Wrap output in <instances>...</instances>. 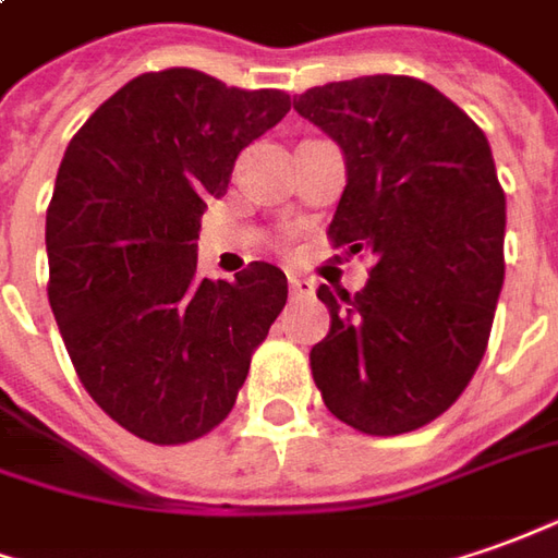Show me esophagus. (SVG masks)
I'll return each instance as SVG.
<instances>
[{"label": "esophagus", "mask_w": 558, "mask_h": 558, "mask_svg": "<svg viewBox=\"0 0 558 558\" xmlns=\"http://www.w3.org/2000/svg\"><path fill=\"white\" fill-rule=\"evenodd\" d=\"M314 293V283H311V280H305V278H290V295H293V299H308V295Z\"/></svg>", "instance_id": "esophagus-1"}]
</instances>
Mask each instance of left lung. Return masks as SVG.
Listing matches in <instances>:
<instances>
[{"label":"left lung","mask_w":558,"mask_h":558,"mask_svg":"<svg viewBox=\"0 0 558 558\" xmlns=\"http://www.w3.org/2000/svg\"><path fill=\"white\" fill-rule=\"evenodd\" d=\"M344 151L332 247L373 250L360 293L329 290L311 375L339 422L373 437L430 424L486 354L504 283L507 201L486 134L412 75H363L293 97Z\"/></svg>","instance_id":"left-lung-1"}]
</instances>
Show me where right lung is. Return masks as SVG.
I'll return each instance as SVG.
<instances>
[{
    "label": "right lung",
    "instance_id": "add662e5",
    "mask_svg": "<svg viewBox=\"0 0 558 558\" xmlns=\"http://www.w3.org/2000/svg\"><path fill=\"white\" fill-rule=\"evenodd\" d=\"M290 112V94L198 70L143 72L116 90L57 170L45 219L48 302L82 385L155 446L210 434L287 305V275L250 263L198 278L201 216L234 158Z\"/></svg>",
    "mask_w": 558,
    "mask_h": 558
}]
</instances>
